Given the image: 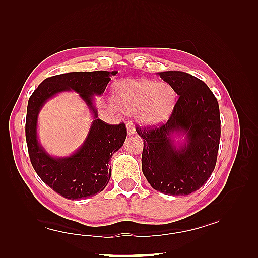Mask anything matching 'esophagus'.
Listing matches in <instances>:
<instances>
[{"label": "esophagus", "instance_id": "esophagus-1", "mask_svg": "<svg viewBox=\"0 0 258 258\" xmlns=\"http://www.w3.org/2000/svg\"><path fill=\"white\" fill-rule=\"evenodd\" d=\"M135 133H136L135 128L132 127V126H131V125H127V135L128 136H133Z\"/></svg>", "mask_w": 258, "mask_h": 258}]
</instances>
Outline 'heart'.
I'll return each instance as SVG.
<instances>
[{
    "mask_svg": "<svg viewBox=\"0 0 258 258\" xmlns=\"http://www.w3.org/2000/svg\"><path fill=\"white\" fill-rule=\"evenodd\" d=\"M109 97L123 114L136 115L144 126H155L167 120L176 106L177 95L171 84L149 79H123L112 85Z\"/></svg>",
    "mask_w": 258,
    "mask_h": 258,
    "instance_id": "heart-1",
    "label": "heart"
}]
</instances>
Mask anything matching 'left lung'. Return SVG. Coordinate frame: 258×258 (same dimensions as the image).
Segmentation results:
<instances>
[{
	"instance_id": "obj_1",
	"label": "left lung",
	"mask_w": 258,
	"mask_h": 258,
	"mask_svg": "<svg viewBox=\"0 0 258 258\" xmlns=\"http://www.w3.org/2000/svg\"><path fill=\"white\" fill-rule=\"evenodd\" d=\"M158 75L179 96L166 124L136 130L144 141L142 171L154 189L173 196L200 189L216 165L221 139L220 107L204 82L182 71Z\"/></svg>"
}]
</instances>
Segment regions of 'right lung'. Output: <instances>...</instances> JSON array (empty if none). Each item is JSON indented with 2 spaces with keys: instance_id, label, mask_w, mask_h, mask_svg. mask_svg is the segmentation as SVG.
I'll list each match as a JSON object with an SVG mask.
<instances>
[{
  "instance_id": "1",
  "label": "right lung",
  "mask_w": 258,
  "mask_h": 258,
  "mask_svg": "<svg viewBox=\"0 0 258 258\" xmlns=\"http://www.w3.org/2000/svg\"><path fill=\"white\" fill-rule=\"evenodd\" d=\"M116 71L70 72L47 78L33 92L27 103L25 135L31 163L40 178L68 200L94 196L111 178L109 161L126 139L124 124L108 125L97 118L95 96L103 95ZM74 90L89 108L92 124L82 145L69 157L51 156L37 134L38 114L45 103L59 92Z\"/></svg>"
}]
</instances>
